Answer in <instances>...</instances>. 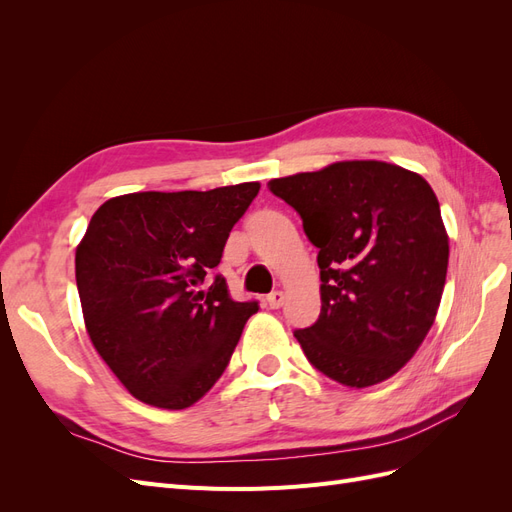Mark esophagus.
I'll use <instances>...</instances> for the list:
<instances>
[{"mask_svg": "<svg viewBox=\"0 0 512 512\" xmlns=\"http://www.w3.org/2000/svg\"><path fill=\"white\" fill-rule=\"evenodd\" d=\"M267 305H269L271 309L282 307V305H284V292H282V290H275V292H271L269 297H267Z\"/></svg>", "mask_w": 512, "mask_h": 512, "instance_id": "obj_1", "label": "esophagus"}]
</instances>
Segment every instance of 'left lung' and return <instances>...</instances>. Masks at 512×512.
<instances>
[{
	"instance_id": "8db88e82",
	"label": "left lung",
	"mask_w": 512,
	"mask_h": 512,
	"mask_svg": "<svg viewBox=\"0 0 512 512\" xmlns=\"http://www.w3.org/2000/svg\"><path fill=\"white\" fill-rule=\"evenodd\" d=\"M318 247L320 316L294 337L324 376L363 389L404 367L438 314L448 237L431 185L410 170L335 162L271 179Z\"/></svg>"
}]
</instances>
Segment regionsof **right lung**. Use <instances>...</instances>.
Listing matches in <instances>:
<instances>
[{
  "instance_id": "add662e5",
  "label": "right lung",
  "mask_w": 512,
  "mask_h": 512,
  "mask_svg": "<svg viewBox=\"0 0 512 512\" xmlns=\"http://www.w3.org/2000/svg\"><path fill=\"white\" fill-rule=\"evenodd\" d=\"M260 183L106 200L76 247L85 327L121 384L149 406L183 410L220 380L258 301L239 303L220 265Z\"/></svg>"
}]
</instances>
